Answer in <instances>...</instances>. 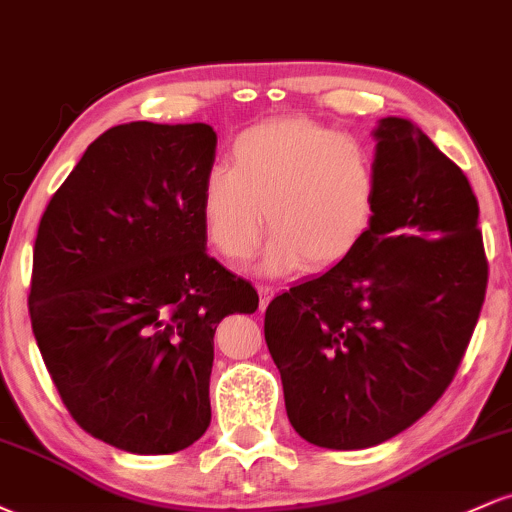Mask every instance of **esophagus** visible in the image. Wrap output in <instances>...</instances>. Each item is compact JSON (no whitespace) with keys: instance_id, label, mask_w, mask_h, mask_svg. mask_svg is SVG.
Masks as SVG:
<instances>
[{"instance_id":"1","label":"esophagus","mask_w":512,"mask_h":512,"mask_svg":"<svg viewBox=\"0 0 512 512\" xmlns=\"http://www.w3.org/2000/svg\"><path fill=\"white\" fill-rule=\"evenodd\" d=\"M257 291H260V308L264 310V308H267V305H269V301H272V298H274V286L262 284Z\"/></svg>"}]
</instances>
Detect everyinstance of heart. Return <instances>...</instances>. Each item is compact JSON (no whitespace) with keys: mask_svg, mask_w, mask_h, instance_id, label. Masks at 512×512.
Listing matches in <instances>:
<instances>
[{"mask_svg":"<svg viewBox=\"0 0 512 512\" xmlns=\"http://www.w3.org/2000/svg\"><path fill=\"white\" fill-rule=\"evenodd\" d=\"M231 161L233 168L214 166L202 182L204 226L226 260H252L267 226L274 238L264 269L272 274L303 264L332 269L368 238L380 173L361 139L286 117L238 134Z\"/></svg>","mask_w":512,"mask_h":512,"instance_id":"heart-1","label":"heart"}]
</instances>
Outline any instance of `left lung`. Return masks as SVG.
<instances>
[{
    "label": "left lung",
    "mask_w": 512,
    "mask_h": 512,
    "mask_svg": "<svg viewBox=\"0 0 512 512\" xmlns=\"http://www.w3.org/2000/svg\"><path fill=\"white\" fill-rule=\"evenodd\" d=\"M375 139L380 197L368 238L264 313L291 426L330 450L385 443L443 397L489 281L462 168L402 117L380 120Z\"/></svg>",
    "instance_id": "obj_1"
}]
</instances>
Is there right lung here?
<instances>
[{"mask_svg": "<svg viewBox=\"0 0 512 512\" xmlns=\"http://www.w3.org/2000/svg\"><path fill=\"white\" fill-rule=\"evenodd\" d=\"M209 125L110 127L50 199L28 313L72 419L137 455H168L211 421L214 332L255 313V286L207 255Z\"/></svg>", "mask_w": 512, "mask_h": 512, "instance_id": "right-lung-1", "label": "right lung"}]
</instances>
